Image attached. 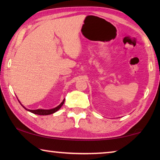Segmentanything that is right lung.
Returning <instances> with one entry per match:
<instances>
[{
    "instance_id": "add662e5",
    "label": "right lung",
    "mask_w": 160,
    "mask_h": 160,
    "mask_svg": "<svg viewBox=\"0 0 160 160\" xmlns=\"http://www.w3.org/2000/svg\"><path fill=\"white\" fill-rule=\"evenodd\" d=\"M19 101V100H18ZM64 102H65V99L63 100V102H62L60 104L58 105V107H56L55 108H53V109H36V110H30V109H26V108L23 106L22 104H21L23 108H25L26 110L29 111V112H30L32 113H34V114H38V115H49V114H52V113H55L57 112V111L60 109V108L63 106V104H64Z\"/></svg>"
}]
</instances>
